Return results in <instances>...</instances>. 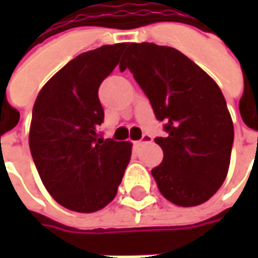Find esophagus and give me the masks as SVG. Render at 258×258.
<instances>
[{
  "label": "esophagus",
  "instance_id": "obj_1",
  "mask_svg": "<svg viewBox=\"0 0 258 258\" xmlns=\"http://www.w3.org/2000/svg\"><path fill=\"white\" fill-rule=\"evenodd\" d=\"M151 141H152L151 135L144 134V135H142V138H141L140 141H137V142H135V145L140 146V145H142V144H148V142H151Z\"/></svg>",
  "mask_w": 258,
  "mask_h": 258
}]
</instances>
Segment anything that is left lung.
<instances>
[{
    "label": "left lung",
    "instance_id": "left-lung-1",
    "mask_svg": "<svg viewBox=\"0 0 258 258\" xmlns=\"http://www.w3.org/2000/svg\"><path fill=\"white\" fill-rule=\"evenodd\" d=\"M127 68L167 133L155 138L164 153L152 170L157 188L177 206L205 203L227 177L233 144L220 87L184 53L152 42L130 44L120 70Z\"/></svg>",
    "mask_w": 258,
    "mask_h": 258
}]
</instances>
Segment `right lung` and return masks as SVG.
<instances>
[{
	"label": "right lung",
	"mask_w": 258,
	"mask_h": 258,
	"mask_svg": "<svg viewBox=\"0 0 258 258\" xmlns=\"http://www.w3.org/2000/svg\"><path fill=\"white\" fill-rule=\"evenodd\" d=\"M127 44L103 45L72 59L42 87L33 107L29 145L37 171L59 205L94 213L117 194L131 144L103 140L98 88Z\"/></svg>",
	"instance_id": "add662e5"
}]
</instances>
